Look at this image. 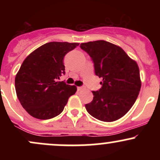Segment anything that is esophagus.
Returning <instances> with one entry per match:
<instances>
[{
  "label": "esophagus",
  "instance_id": "esophagus-1",
  "mask_svg": "<svg viewBox=\"0 0 160 160\" xmlns=\"http://www.w3.org/2000/svg\"><path fill=\"white\" fill-rule=\"evenodd\" d=\"M83 89V87H78V88H77V90H78L79 91H81V90Z\"/></svg>",
  "mask_w": 160,
  "mask_h": 160
}]
</instances>
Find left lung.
<instances>
[{
  "label": "left lung",
  "instance_id": "8db88e82",
  "mask_svg": "<svg viewBox=\"0 0 160 160\" xmlns=\"http://www.w3.org/2000/svg\"><path fill=\"white\" fill-rule=\"evenodd\" d=\"M94 63L95 74L103 79L101 88L92 91L93 99L85 105L90 115L111 122L123 117L136 101L141 89L136 61L120 46L104 40L80 44Z\"/></svg>",
  "mask_w": 160,
  "mask_h": 160
}]
</instances>
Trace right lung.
Returning <instances> with one entry per match:
<instances>
[{
  "mask_svg": "<svg viewBox=\"0 0 160 160\" xmlns=\"http://www.w3.org/2000/svg\"><path fill=\"white\" fill-rule=\"evenodd\" d=\"M79 43L51 42L34 50L25 59L15 76V90L22 107L32 117L46 120L59 115L75 85L57 81L65 73L63 58Z\"/></svg>",
  "mask_w": 160,
  "mask_h": 160,
  "instance_id": "right-lung-1",
  "label": "right lung"
}]
</instances>
